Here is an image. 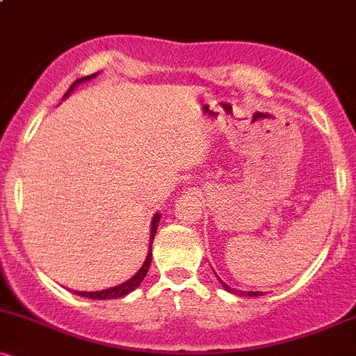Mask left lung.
Listing matches in <instances>:
<instances>
[{"label": "left lung", "mask_w": 356, "mask_h": 356, "mask_svg": "<svg viewBox=\"0 0 356 356\" xmlns=\"http://www.w3.org/2000/svg\"><path fill=\"white\" fill-rule=\"evenodd\" d=\"M220 283H222V281H220ZM222 286L227 289V291L234 293V295H241V296H243V295H246V296H259V295H263V293H256V291H248V293H244V291H236V289L229 288V286L224 284V283H222Z\"/></svg>", "instance_id": "obj_1"}]
</instances>
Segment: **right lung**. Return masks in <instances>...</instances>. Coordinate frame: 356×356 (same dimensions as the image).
Listing matches in <instances>:
<instances>
[{"instance_id": "1", "label": "right lung", "mask_w": 356, "mask_h": 356, "mask_svg": "<svg viewBox=\"0 0 356 356\" xmlns=\"http://www.w3.org/2000/svg\"><path fill=\"white\" fill-rule=\"evenodd\" d=\"M92 76H95V73H93V75L83 76V79H79L76 81H73L72 87L68 88V92H67V93H65V97H67L68 93L72 92L73 87H75L76 83H81V81H87V80L92 79ZM65 97H63V99H65ZM159 219H161V216L155 214V216H154V220H152V229H150V231H152V232H150V248H152L154 236H155V232H157V224H159ZM150 263H152V249H149V254H147V259H145L144 266H142L140 269H138V273H137L136 276L130 277V280H129V281H125V283L118 284V286H115V288L104 289V291H75V293H76V295H80V296L92 298V300H113V298H122V296L129 295L130 291H134V289H136L137 286L142 283V280H144V277H145L147 271H149Z\"/></svg>"}]
</instances>
